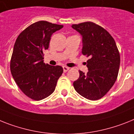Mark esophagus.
I'll use <instances>...</instances> for the list:
<instances>
[{
	"mask_svg": "<svg viewBox=\"0 0 134 134\" xmlns=\"http://www.w3.org/2000/svg\"><path fill=\"white\" fill-rule=\"evenodd\" d=\"M63 68L64 72H67V71H68V70H69V67H66V66H64V67H63Z\"/></svg>",
	"mask_w": 134,
	"mask_h": 134,
	"instance_id": "obj_1",
	"label": "esophagus"
}]
</instances>
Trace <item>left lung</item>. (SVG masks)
<instances>
[{"instance_id": "obj_1", "label": "left lung", "mask_w": 134, "mask_h": 134, "mask_svg": "<svg viewBox=\"0 0 134 134\" xmlns=\"http://www.w3.org/2000/svg\"><path fill=\"white\" fill-rule=\"evenodd\" d=\"M72 28L82 36V53L89 57L84 74L79 71L74 88L89 100L103 97L115 83L120 66V54L115 41L103 27L92 22L73 24Z\"/></svg>"}]
</instances>
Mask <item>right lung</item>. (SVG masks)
Wrapping results in <instances>:
<instances>
[{"label":"right lung","instance_id":"1","mask_svg":"<svg viewBox=\"0 0 134 134\" xmlns=\"http://www.w3.org/2000/svg\"><path fill=\"white\" fill-rule=\"evenodd\" d=\"M63 27L47 21L32 24L17 38L10 69L19 88L29 98L39 101L54 91L63 69L43 62V52L49 48L52 35Z\"/></svg>","mask_w":134,"mask_h":134}]
</instances>
